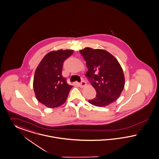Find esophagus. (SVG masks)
Wrapping results in <instances>:
<instances>
[{"label":"esophagus","mask_w":159,"mask_h":159,"mask_svg":"<svg viewBox=\"0 0 159 159\" xmlns=\"http://www.w3.org/2000/svg\"><path fill=\"white\" fill-rule=\"evenodd\" d=\"M86 85V82H85L84 80H82V81L80 83V88H82L84 87Z\"/></svg>","instance_id":"1"}]
</instances>
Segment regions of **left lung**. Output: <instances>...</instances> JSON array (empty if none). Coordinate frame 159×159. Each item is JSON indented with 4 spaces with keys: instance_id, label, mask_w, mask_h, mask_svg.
<instances>
[{
    "instance_id": "obj_1",
    "label": "left lung",
    "mask_w": 159,
    "mask_h": 159,
    "mask_svg": "<svg viewBox=\"0 0 159 159\" xmlns=\"http://www.w3.org/2000/svg\"><path fill=\"white\" fill-rule=\"evenodd\" d=\"M88 68L86 76L96 91V97L88 102L105 107L116 100L125 85L121 66L110 53L103 49L85 47L80 50Z\"/></svg>"
}]
</instances>
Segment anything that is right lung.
Wrapping results in <instances>:
<instances>
[{"instance_id": "right-lung-1", "label": "right lung", "mask_w": 159, "mask_h": 159, "mask_svg": "<svg viewBox=\"0 0 159 159\" xmlns=\"http://www.w3.org/2000/svg\"><path fill=\"white\" fill-rule=\"evenodd\" d=\"M73 50L52 51L43 58L35 70L33 87L38 101L49 108L62 105L72 88L62 75L64 61Z\"/></svg>"}]
</instances>
